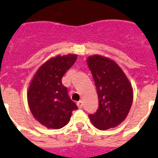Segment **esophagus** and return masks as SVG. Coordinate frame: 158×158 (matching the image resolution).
<instances>
[{
  "mask_svg": "<svg viewBox=\"0 0 158 158\" xmlns=\"http://www.w3.org/2000/svg\"><path fill=\"white\" fill-rule=\"evenodd\" d=\"M77 105L78 108H81V107L83 106V101H79L77 103Z\"/></svg>",
  "mask_w": 158,
  "mask_h": 158,
  "instance_id": "obj_1",
  "label": "esophagus"
}]
</instances>
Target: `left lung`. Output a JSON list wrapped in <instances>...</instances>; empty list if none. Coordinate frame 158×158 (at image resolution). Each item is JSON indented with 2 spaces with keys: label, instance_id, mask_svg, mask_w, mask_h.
<instances>
[{
  "label": "left lung",
  "instance_id": "left-lung-1",
  "mask_svg": "<svg viewBox=\"0 0 158 158\" xmlns=\"http://www.w3.org/2000/svg\"><path fill=\"white\" fill-rule=\"evenodd\" d=\"M98 95L96 113L89 114L94 126L101 130L118 125L128 115L133 102V90L125 74L115 62L94 55L87 59Z\"/></svg>",
  "mask_w": 158,
  "mask_h": 158
}]
</instances>
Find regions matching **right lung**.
<instances>
[{
    "label": "right lung",
    "mask_w": 158,
    "mask_h": 158,
    "mask_svg": "<svg viewBox=\"0 0 158 158\" xmlns=\"http://www.w3.org/2000/svg\"><path fill=\"white\" fill-rule=\"evenodd\" d=\"M77 55L57 56L43 64L33 78L28 91V103L33 115L48 129H61L77 110L62 85V78L74 64Z\"/></svg>",
    "instance_id": "1"
}]
</instances>
